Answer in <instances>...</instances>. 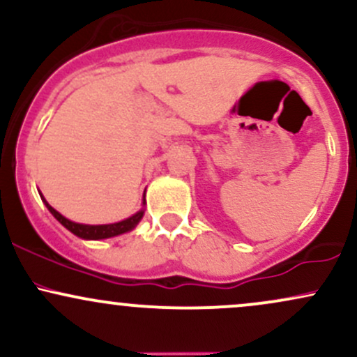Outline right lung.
<instances>
[{"instance_id":"1","label":"right lung","mask_w":357,"mask_h":357,"mask_svg":"<svg viewBox=\"0 0 357 357\" xmlns=\"http://www.w3.org/2000/svg\"><path fill=\"white\" fill-rule=\"evenodd\" d=\"M42 199H43L45 206L48 208V211H50L52 215L55 216V218L59 220L68 231H72L73 235H77L79 238H84V240H104V238H112V236L122 235V233L134 230V228L137 227L139 221L142 220V216H144V208H142V210H139L136 215L129 216V218H126L122 221H117V223L84 225V223H75V221L65 218L63 215H60L55 208H52L50 204H48V202L43 198V196H42ZM144 204H146V198H144V202H142V206H144Z\"/></svg>"}]
</instances>
